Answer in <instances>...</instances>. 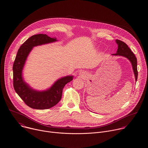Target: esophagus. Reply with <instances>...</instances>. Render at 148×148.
<instances>
[{
    "label": "esophagus",
    "instance_id": "34e87169",
    "mask_svg": "<svg viewBox=\"0 0 148 148\" xmlns=\"http://www.w3.org/2000/svg\"><path fill=\"white\" fill-rule=\"evenodd\" d=\"M83 73L82 71H81V72L79 73V74H80V75H83Z\"/></svg>",
    "mask_w": 148,
    "mask_h": 148
}]
</instances>
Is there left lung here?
<instances>
[{
    "label": "left lung",
    "mask_w": 148,
    "mask_h": 148,
    "mask_svg": "<svg viewBox=\"0 0 148 148\" xmlns=\"http://www.w3.org/2000/svg\"><path fill=\"white\" fill-rule=\"evenodd\" d=\"M116 42L118 45L117 51L116 53L112 54L113 56H123L127 58L129 61H130L131 64L132 65L133 71L135 75V80L136 82L138 79V69H137V59L135 57L134 53L131 51L130 48L128 46L123 42L119 40H116Z\"/></svg>",
    "instance_id": "obj_1"
}]
</instances>
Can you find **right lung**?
I'll return each mask as SVG.
<instances>
[{
    "instance_id": "obj_1",
    "label": "right lung",
    "mask_w": 148,
    "mask_h": 148,
    "mask_svg": "<svg viewBox=\"0 0 148 148\" xmlns=\"http://www.w3.org/2000/svg\"><path fill=\"white\" fill-rule=\"evenodd\" d=\"M58 41L56 38H51L46 34L34 35L27 39L18 51L13 66V86L18 95L32 108L46 110L56 105L61 99L64 87L73 79V75L61 77L56 80L50 88L43 90L34 89L25 81L23 70L33 48Z\"/></svg>"
}]
</instances>
